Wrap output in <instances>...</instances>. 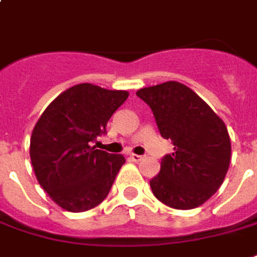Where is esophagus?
<instances>
[{
  "mask_svg": "<svg viewBox=\"0 0 257 257\" xmlns=\"http://www.w3.org/2000/svg\"><path fill=\"white\" fill-rule=\"evenodd\" d=\"M129 159L132 160V161H135V163H138V161H141L143 157H142V156H139V154H131V156H129Z\"/></svg>",
  "mask_w": 257,
  "mask_h": 257,
  "instance_id": "34e87169",
  "label": "esophagus"
}]
</instances>
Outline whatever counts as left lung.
<instances>
[{
    "label": "left lung",
    "mask_w": 257,
    "mask_h": 257,
    "mask_svg": "<svg viewBox=\"0 0 257 257\" xmlns=\"http://www.w3.org/2000/svg\"><path fill=\"white\" fill-rule=\"evenodd\" d=\"M152 108L160 134L174 145L150 181L154 196L172 209L191 210L221 186L231 160V141L222 119L179 82L136 91Z\"/></svg>",
    "instance_id": "left-lung-1"
}]
</instances>
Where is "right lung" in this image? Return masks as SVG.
<instances>
[{
  "instance_id": "right-lung-1",
  "label": "right lung",
  "mask_w": 257,
  "mask_h": 257,
  "mask_svg": "<svg viewBox=\"0 0 257 257\" xmlns=\"http://www.w3.org/2000/svg\"><path fill=\"white\" fill-rule=\"evenodd\" d=\"M129 93L91 83L72 86L50 103L30 138L36 178L62 209L80 213L103 202L125 163L91 143Z\"/></svg>"
}]
</instances>
